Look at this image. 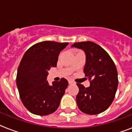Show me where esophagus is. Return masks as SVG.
Masks as SVG:
<instances>
[{
  "label": "esophagus",
  "instance_id": "esophagus-1",
  "mask_svg": "<svg viewBox=\"0 0 132 132\" xmlns=\"http://www.w3.org/2000/svg\"><path fill=\"white\" fill-rule=\"evenodd\" d=\"M68 83H69V84H75L74 81L72 80H68Z\"/></svg>",
  "mask_w": 132,
  "mask_h": 132
}]
</instances>
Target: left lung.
Returning a JSON list of instances; mask_svg holds the SVG:
<instances>
[{
  "label": "left lung",
  "instance_id": "1",
  "mask_svg": "<svg viewBox=\"0 0 132 132\" xmlns=\"http://www.w3.org/2000/svg\"><path fill=\"white\" fill-rule=\"evenodd\" d=\"M86 53L84 72L90 81V86L77 84L79 93L76 96L79 109L88 114H98L112 104L118 88V72L109 54L94 42H76L71 46Z\"/></svg>",
  "mask_w": 132,
  "mask_h": 132
}]
</instances>
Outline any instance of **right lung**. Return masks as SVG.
I'll return each instance as SVG.
<instances>
[{"label":"right lung","mask_w":132,"mask_h":132,"mask_svg":"<svg viewBox=\"0 0 132 132\" xmlns=\"http://www.w3.org/2000/svg\"><path fill=\"white\" fill-rule=\"evenodd\" d=\"M68 42L44 41L34 44L24 54L18 66L16 84L22 102L30 112L46 116L55 112L68 86L62 78L50 86L46 80L51 67H56L60 51Z\"/></svg>","instance_id":"right-lung-1"}]
</instances>
